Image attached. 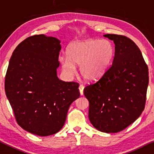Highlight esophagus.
<instances>
[{
    "mask_svg": "<svg viewBox=\"0 0 154 154\" xmlns=\"http://www.w3.org/2000/svg\"><path fill=\"white\" fill-rule=\"evenodd\" d=\"M84 88H85V87H84L83 85H79V92H80V95L81 96H83L84 95Z\"/></svg>",
    "mask_w": 154,
    "mask_h": 154,
    "instance_id": "obj_1",
    "label": "esophagus"
}]
</instances>
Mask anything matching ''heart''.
<instances>
[{
  "instance_id": "1",
  "label": "heart",
  "mask_w": 154,
  "mask_h": 154,
  "mask_svg": "<svg viewBox=\"0 0 154 154\" xmlns=\"http://www.w3.org/2000/svg\"><path fill=\"white\" fill-rule=\"evenodd\" d=\"M114 53V47L109 41L89 38L72 43L67 49V58L62 57L59 61L67 75H72L75 66H79L82 78L89 82H95L108 71Z\"/></svg>"
}]
</instances>
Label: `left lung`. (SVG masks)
I'll return each instance as SVG.
<instances>
[{"label":"left lung","mask_w":154,"mask_h":154,"mask_svg":"<svg viewBox=\"0 0 154 154\" xmlns=\"http://www.w3.org/2000/svg\"><path fill=\"white\" fill-rule=\"evenodd\" d=\"M113 41L115 57L103 77L86 87L89 102V118L94 128L106 133L123 130L144 109L149 85V69L141 51L128 37L105 34Z\"/></svg>","instance_id":"1"}]
</instances>
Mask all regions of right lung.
<instances>
[{
    "label": "right lung",
    "mask_w": 154,
    "mask_h": 154,
    "mask_svg": "<svg viewBox=\"0 0 154 154\" xmlns=\"http://www.w3.org/2000/svg\"><path fill=\"white\" fill-rule=\"evenodd\" d=\"M60 41L44 34L20 43L10 58L5 91L19 125L38 136L56 134L69 106L80 96L79 84L58 79Z\"/></svg>",
    "instance_id": "add662e5"
}]
</instances>
